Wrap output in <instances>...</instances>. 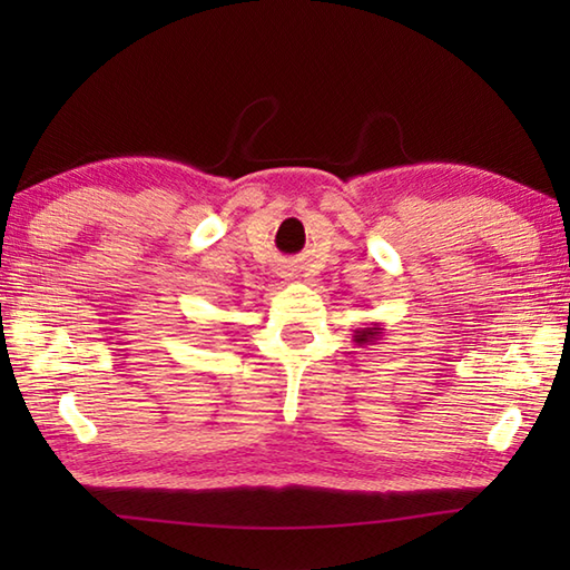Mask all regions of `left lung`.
Segmentation results:
<instances>
[{
    "mask_svg": "<svg viewBox=\"0 0 570 570\" xmlns=\"http://www.w3.org/2000/svg\"><path fill=\"white\" fill-rule=\"evenodd\" d=\"M382 333H384V328L380 323H374L372 328H360V331H355V343L357 345H374L382 337Z\"/></svg>",
    "mask_w": 570,
    "mask_h": 570,
    "instance_id": "obj_1",
    "label": "left lung"
}]
</instances>
